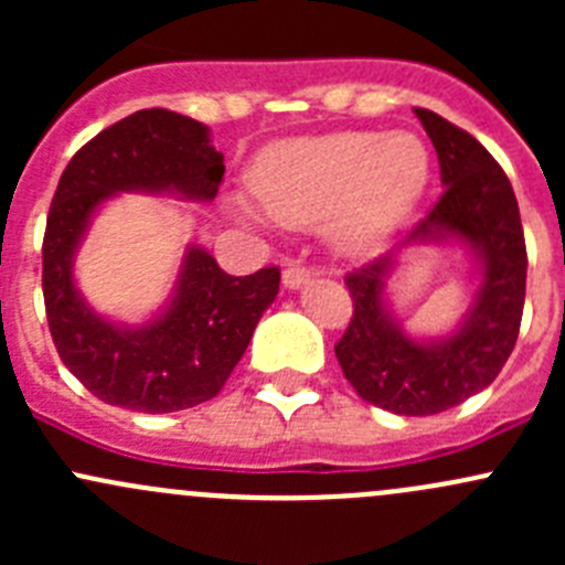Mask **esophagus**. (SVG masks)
<instances>
[{"mask_svg": "<svg viewBox=\"0 0 565 565\" xmlns=\"http://www.w3.org/2000/svg\"><path fill=\"white\" fill-rule=\"evenodd\" d=\"M311 278V267H306L303 262H289L281 273V281L287 289H300Z\"/></svg>", "mask_w": 565, "mask_h": 565, "instance_id": "1", "label": "esophagus"}]
</instances>
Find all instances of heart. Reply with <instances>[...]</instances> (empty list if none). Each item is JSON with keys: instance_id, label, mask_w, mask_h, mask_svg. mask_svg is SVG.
Masks as SVG:
<instances>
[{"instance_id": "heart-1", "label": "heart", "mask_w": 565, "mask_h": 565, "mask_svg": "<svg viewBox=\"0 0 565 565\" xmlns=\"http://www.w3.org/2000/svg\"><path fill=\"white\" fill-rule=\"evenodd\" d=\"M431 158L420 136L339 130L292 139L259 156L250 188L276 224L311 230L328 221L347 254L377 248L418 207Z\"/></svg>"}]
</instances>
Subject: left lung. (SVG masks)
Here are the masks:
<instances>
[{
    "instance_id": "left-lung-1",
    "label": "left lung",
    "mask_w": 565,
    "mask_h": 565,
    "mask_svg": "<svg viewBox=\"0 0 565 565\" xmlns=\"http://www.w3.org/2000/svg\"><path fill=\"white\" fill-rule=\"evenodd\" d=\"M440 161L443 196L404 246L454 237L476 256L481 284L451 335L420 341L391 315L385 287L398 250L347 273L352 319L335 344L358 396L396 415H435L476 396L509 361L525 306L527 250L514 188L487 147L429 108H415Z\"/></svg>"
}]
</instances>
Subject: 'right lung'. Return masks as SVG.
I'll return each instance as SVG.
<instances>
[{"label": "right lung", "mask_w": 565, "mask_h": 565, "mask_svg": "<svg viewBox=\"0 0 565 565\" xmlns=\"http://www.w3.org/2000/svg\"><path fill=\"white\" fill-rule=\"evenodd\" d=\"M224 156L207 125L169 108H141L89 139L60 177L43 237V300L51 339L73 377L100 402L136 413H177L224 388L281 273L230 276L188 246L167 309L141 328L114 324L73 281V259L95 210L122 191L213 202Z\"/></svg>", "instance_id": "add662e5"}]
</instances>
